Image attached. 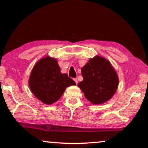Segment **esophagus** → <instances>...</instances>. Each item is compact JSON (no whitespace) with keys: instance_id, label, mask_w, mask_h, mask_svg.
<instances>
[{"instance_id":"1","label":"esophagus","mask_w":148,"mask_h":148,"mask_svg":"<svg viewBox=\"0 0 148 148\" xmlns=\"http://www.w3.org/2000/svg\"><path fill=\"white\" fill-rule=\"evenodd\" d=\"M74 82H76V84H77V78H74Z\"/></svg>"}]
</instances>
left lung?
<instances>
[{
  "label": "left lung",
  "instance_id": "obj_1",
  "mask_svg": "<svg viewBox=\"0 0 148 148\" xmlns=\"http://www.w3.org/2000/svg\"><path fill=\"white\" fill-rule=\"evenodd\" d=\"M83 81L77 84L86 98L92 104H99L108 101L116 91L118 77L110 62L103 57L90 59L82 67Z\"/></svg>",
  "mask_w": 148,
  "mask_h": 148
}]
</instances>
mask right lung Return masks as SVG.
Here are the masks:
<instances>
[{
  "mask_svg": "<svg viewBox=\"0 0 148 148\" xmlns=\"http://www.w3.org/2000/svg\"><path fill=\"white\" fill-rule=\"evenodd\" d=\"M29 84L37 99L45 104H51L58 101L67 87L76 83L66 74L61 73L56 59L47 57L35 64Z\"/></svg>",
  "mask_w": 148,
  "mask_h": 148,
  "instance_id": "1",
  "label": "right lung"
}]
</instances>
